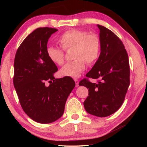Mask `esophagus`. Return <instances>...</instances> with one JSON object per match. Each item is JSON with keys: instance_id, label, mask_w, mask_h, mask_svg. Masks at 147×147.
Segmentation results:
<instances>
[{"instance_id": "esophagus-1", "label": "esophagus", "mask_w": 147, "mask_h": 147, "mask_svg": "<svg viewBox=\"0 0 147 147\" xmlns=\"http://www.w3.org/2000/svg\"><path fill=\"white\" fill-rule=\"evenodd\" d=\"M74 82H75V83H76V87H78V86H79V82H78V80L74 79Z\"/></svg>"}]
</instances>
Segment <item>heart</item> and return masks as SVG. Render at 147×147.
<instances>
[{"mask_svg":"<svg viewBox=\"0 0 147 147\" xmlns=\"http://www.w3.org/2000/svg\"><path fill=\"white\" fill-rule=\"evenodd\" d=\"M58 43L64 50L74 49L73 58L75 60L68 62L60 70L62 76L78 78L82 75L86 67L85 61L90 64L94 62L100 51V38L96 33L85 31L70 30L61 35ZM47 55L53 63L61 65L64 62V53L62 49L54 46L46 49Z\"/></svg>","mask_w":147,"mask_h":147,"instance_id":"b5f03b06","label":"heart"}]
</instances>
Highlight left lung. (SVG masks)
Here are the masks:
<instances>
[{"label":"left lung","mask_w":147,"mask_h":147,"mask_svg":"<svg viewBox=\"0 0 147 147\" xmlns=\"http://www.w3.org/2000/svg\"><path fill=\"white\" fill-rule=\"evenodd\" d=\"M100 38V54L86 76L99 79L91 83L84 79L79 83L88 88L84 102L86 111L97 117H107L123 104L129 86V59L121 40L107 28L97 24Z\"/></svg>","instance_id":"1"}]
</instances>
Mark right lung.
I'll list each match as a JSON object with an SVG mask.
<instances>
[{
	"mask_svg": "<svg viewBox=\"0 0 147 147\" xmlns=\"http://www.w3.org/2000/svg\"><path fill=\"white\" fill-rule=\"evenodd\" d=\"M58 30L38 28L26 36L15 55L13 83L24 112L37 123L48 124L64 113L68 96L75 86L71 78H55L56 65L47 55L49 38ZM50 83L49 86L45 83Z\"/></svg>",
	"mask_w": 147,
	"mask_h": 147,
	"instance_id": "1",
	"label": "right lung"
}]
</instances>
